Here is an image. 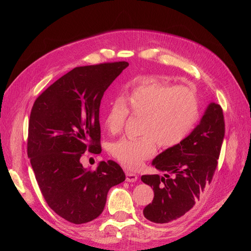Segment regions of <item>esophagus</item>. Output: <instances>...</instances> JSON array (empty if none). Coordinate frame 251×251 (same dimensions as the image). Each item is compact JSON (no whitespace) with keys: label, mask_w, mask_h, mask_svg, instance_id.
I'll use <instances>...</instances> for the list:
<instances>
[{"label":"esophagus","mask_w":251,"mask_h":251,"mask_svg":"<svg viewBox=\"0 0 251 251\" xmlns=\"http://www.w3.org/2000/svg\"><path fill=\"white\" fill-rule=\"evenodd\" d=\"M138 176L134 173H131V172H126V181L127 182H135L136 180H137Z\"/></svg>","instance_id":"34e87169"}]
</instances>
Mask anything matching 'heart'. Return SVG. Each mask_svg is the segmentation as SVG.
Returning <instances> with one entry per match:
<instances>
[{
	"instance_id": "obj_1",
	"label": "heart",
	"mask_w": 251,
	"mask_h": 251,
	"mask_svg": "<svg viewBox=\"0 0 251 251\" xmlns=\"http://www.w3.org/2000/svg\"><path fill=\"white\" fill-rule=\"evenodd\" d=\"M128 113L142 116L137 138H121L110 147L112 156L128 170H138L155 154L157 143L169 149L178 146L199 119V101L195 91L169 82L146 81L113 101L104 117L110 134L121 132Z\"/></svg>"
}]
</instances>
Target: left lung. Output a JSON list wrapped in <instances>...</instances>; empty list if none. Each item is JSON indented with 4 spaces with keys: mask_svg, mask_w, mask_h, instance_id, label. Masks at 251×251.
<instances>
[{
    "mask_svg": "<svg viewBox=\"0 0 251 251\" xmlns=\"http://www.w3.org/2000/svg\"><path fill=\"white\" fill-rule=\"evenodd\" d=\"M225 134L223 110L211 102L194 131L178 146L159 154L153 165L159 175H143V183L154 191V199L143 209L151 222L169 223L191 210L209 184L218 166Z\"/></svg>",
    "mask_w": 251,
    "mask_h": 251,
    "instance_id": "1",
    "label": "left lung"
}]
</instances>
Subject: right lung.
<instances>
[{
	"label": "right lung",
	"instance_id": "add662e5",
	"mask_svg": "<svg viewBox=\"0 0 251 251\" xmlns=\"http://www.w3.org/2000/svg\"><path fill=\"white\" fill-rule=\"evenodd\" d=\"M126 62L76 67L36 98L30 113L27 153L44 199L74 224L100 216L109 189L126 180L115 161L86 170V151L100 154V107L104 91Z\"/></svg>",
	"mask_w": 251,
	"mask_h": 251
}]
</instances>
